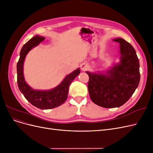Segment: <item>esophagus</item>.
Segmentation results:
<instances>
[{
	"instance_id": "1",
	"label": "esophagus",
	"mask_w": 153,
	"mask_h": 153,
	"mask_svg": "<svg viewBox=\"0 0 153 153\" xmlns=\"http://www.w3.org/2000/svg\"><path fill=\"white\" fill-rule=\"evenodd\" d=\"M81 69H82V71H85L88 69V65L85 64H83L81 65Z\"/></svg>"
}]
</instances>
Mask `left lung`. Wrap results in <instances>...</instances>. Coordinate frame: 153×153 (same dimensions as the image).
Instances as JSON below:
<instances>
[{
    "instance_id": "1",
    "label": "left lung",
    "mask_w": 153,
    "mask_h": 153,
    "mask_svg": "<svg viewBox=\"0 0 153 153\" xmlns=\"http://www.w3.org/2000/svg\"><path fill=\"white\" fill-rule=\"evenodd\" d=\"M114 41L120 43L121 62L107 75L86 72L89 77L88 90L91 100L107 108L119 107L128 101L140 79L139 61L135 49L124 39Z\"/></svg>"
}]
</instances>
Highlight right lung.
<instances>
[{"label": "right lung", "instance_id": "add662e5", "mask_svg": "<svg viewBox=\"0 0 153 153\" xmlns=\"http://www.w3.org/2000/svg\"><path fill=\"white\" fill-rule=\"evenodd\" d=\"M45 39L43 37L36 36L30 39L21 49L20 59L17 63V82L20 91L26 100L32 105L40 109H51L61 105L65 102L69 91V87L80 74L78 69L64 78L62 82L55 89L41 91L33 90L26 84L23 73V66L25 57L29 51Z\"/></svg>", "mask_w": 153, "mask_h": 153}]
</instances>
